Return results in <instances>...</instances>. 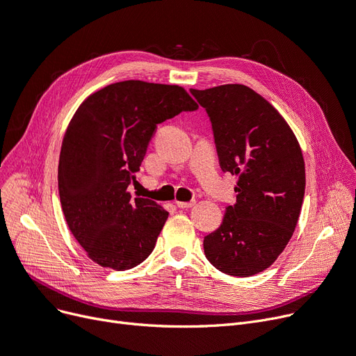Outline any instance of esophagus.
Masks as SVG:
<instances>
[{"label":"esophagus","mask_w":356,"mask_h":356,"mask_svg":"<svg viewBox=\"0 0 356 356\" xmlns=\"http://www.w3.org/2000/svg\"><path fill=\"white\" fill-rule=\"evenodd\" d=\"M176 205L179 208H191L195 205V201H191V202H181V201H176Z\"/></svg>","instance_id":"34e87169"}]
</instances>
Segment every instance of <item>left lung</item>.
<instances>
[{
  "label": "left lung",
  "instance_id": "obj_1",
  "mask_svg": "<svg viewBox=\"0 0 356 356\" xmlns=\"http://www.w3.org/2000/svg\"><path fill=\"white\" fill-rule=\"evenodd\" d=\"M209 115L222 171L236 175V204L204 238L207 259L229 275L268 268L291 241L305 195V161L291 126L239 83L191 89Z\"/></svg>",
  "mask_w": 356,
  "mask_h": 356
}]
</instances>
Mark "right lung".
Returning a JSON list of instances; mask_svg holds the SVG:
<instances>
[{
  "label": "right lung",
  "instance_id": "obj_1",
  "mask_svg": "<svg viewBox=\"0 0 356 356\" xmlns=\"http://www.w3.org/2000/svg\"><path fill=\"white\" fill-rule=\"evenodd\" d=\"M196 108L181 86L143 81L111 83L79 105L61 145L60 202L76 241L101 267L134 268L154 251L168 213L131 200L129 185L156 124Z\"/></svg>",
  "mask_w": 356,
  "mask_h": 356
}]
</instances>
